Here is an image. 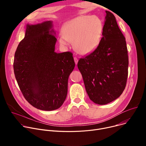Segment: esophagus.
<instances>
[{
    "instance_id": "1",
    "label": "esophagus",
    "mask_w": 146,
    "mask_h": 146,
    "mask_svg": "<svg viewBox=\"0 0 146 146\" xmlns=\"http://www.w3.org/2000/svg\"><path fill=\"white\" fill-rule=\"evenodd\" d=\"M74 62H75V64L76 65H77V63H78V59L77 58H76V57H74Z\"/></svg>"
}]
</instances>
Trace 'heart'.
Here are the masks:
<instances>
[{"instance_id": "heart-1", "label": "heart", "mask_w": 146, "mask_h": 146, "mask_svg": "<svg viewBox=\"0 0 146 146\" xmlns=\"http://www.w3.org/2000/svg\"><path fill=\"white\" fill-rule=\"evenodd\" d=\"M103 25L95 15H80L67 21L58 36L60 44L68 46L73 41L74 49L79 54L88 55L94 52L100 42Z\"/></svg>"}]
</instances>
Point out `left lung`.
<instances>
[{
    "label": "left lung",
    "instance_id": "8db88e82",
    "mask_svg": "<svg viewBox=\"0 0 146 146\" xmlns=\"http://www.w3.org/2000/svg\"><path fill=\"white\" fill-rule=\"evenodd\" d=\"M106 13L99 46L77 64L90 99L100 105L113 102L122 94L128 74L125 38L114 15L109 11Z\"/></svg>",
    "mask_w": 146,
    "mask_h": 146
}]
</instances>
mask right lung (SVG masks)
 <instances>
[{"mask_svg":"<svg viewBox=\"0 0 146 146\" xmlns=\"http://www.w3.org/2000/svg\"><path fill=\"white\" fill-rule=\"evenodd\" d=\"M52 21L28 24L15 52L14 72L25 99L35 108L59 109L68 94L69 75L75 63L72 53L55 52L57 41Z\"/></svg>","mask_w":146,"mask_h":146,"instance_id":"obj_1","label":"right lung"}]
</instances>
